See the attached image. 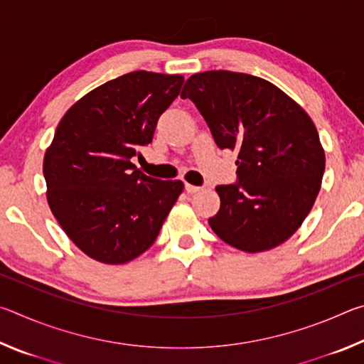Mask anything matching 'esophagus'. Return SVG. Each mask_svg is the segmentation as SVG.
<instances>
[{
    "mask_svg": "<svg viewBox=\"0 0 364 364\" xmlns=\"http://www.w3.org/2000/svg\"><path fill=\"white\" fill-rule=\"evenodd\" d=\"M184 189H186L189 194H196V193H199V191H200L202 188H199V186H194V184H189V183H186V186H184Z\"/></svg>",
    "mask_w": 364,
    "mask_h": 364,
    "instance_id": "1",
    "label": "esophagus"
}]
</instances>
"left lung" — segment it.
Wrapping results in <instances>:
<instances>
[{
	"instance_id": "obj_1",
	"label": "left lung",
	"mask_w": 364,
	"mask_h": 364,
	"mask_svg": "<svg viewBox=\"0 0 364 364\" xmlns=\"http://www.w3.org/2000/svg\"><path fill=\"white\" fill-rule=\"evenodd\" d=\"M181 97L196 104L220 149L237 151V183L215 188L213 232L247 254L278 247L315 204L326 167L315 123L268 80L230 70L188 78Z\"/></svg>"
}]
</instances>
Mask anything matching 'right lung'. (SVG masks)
<instances>
[{
	"instance_id": "obj_1",
	"label": "right lung",
	"mask_w": 364,
	"mask_h": 364,
	"mask_svg": "<svg viewBox=\"0 0 364 364\" xmlns=\"http://www.w3.org/2000/svg\"><path fill=\"white\" fill-rule=\"evenodd\" d=\"M184 77L130 72L97 86L67 110L43 159L46 199L85 255L106 264L151 247L184 184L144 175L132 164Z\"/></svg>"
}]
</instances>
